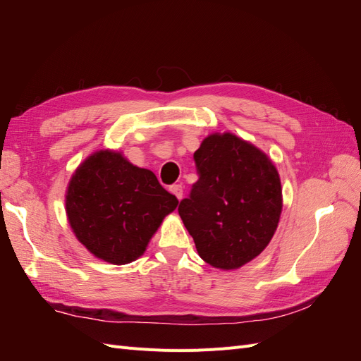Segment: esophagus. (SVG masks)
<instances>
[{
    "label": "esophagus",
    "mask_w": 361,
    "mask_h": 361,
    "mask_svg": "<svg viewBox=\"0 0 361 361\" xmlns=\"http://www.w3.org/2000/svg\"><path fill=\"white\" fill-rule=\"evenodd\" d=\"M170 191H171V194L176 195V197H178L179 200L183 197V188H182V185H171Z\"/></svg>",
    "instance_id": "34e87169"
}]
</instances>
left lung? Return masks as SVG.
I'll return each mask as SVG.
<instances>
[{
	"instance_id": "left-lung-1",
	"label": "left lung",
	"mask_w": 361,
	"mask_h": 361,
	"mask_svg": "<svg viewBox=\"0 0 361 361\" xmlns=\"http://www.w3.org/2000/svg\"><path fill=\"white\" fill-rule=\"evenodd\" d=\"M194 161L199 180L180 202L179 215L206 264L241 268L277 231L283 207L279 171L265 152L231 133L207 135Z\"/></svg>"
}]
</instances>
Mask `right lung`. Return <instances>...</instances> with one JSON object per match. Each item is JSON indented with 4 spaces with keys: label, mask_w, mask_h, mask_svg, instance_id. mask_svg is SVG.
<instances>
[{
    "label": "right lung",
    "mask_w": 361,
    "mask_h": 361,
    "mask_svg": "<svg viewBox=\"0 0 361 361\" xmlns=\"http://www.w3.org/2000/svg\"><path fill=\"white\" fill-rule=\"evenodd\" d=\"M178 203L154 173L110 149L82 161L66 191V215L76 239L113 265L130 264L143 255Z\"/></svg>",
    "instance_id": "right-lung-1"
}]
</instances>
